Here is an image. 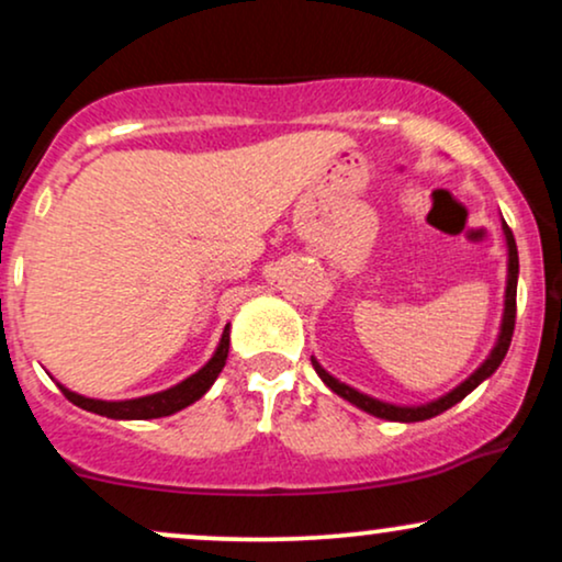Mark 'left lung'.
Here are the masks:
<instances>
[{
  "label": "left lung",
  "mask_w": 562,
  "mask_h": 562,
  "mask_svg": "<svg viewBox=\"0 0 562 562\" xmlns=\"http://www.w3.org/2000/svg\"><path fill=\"white\" fill-rule=\"evenodd\" d=\"M503 235H505V248H508V274H505V301H503V319H499V333L495 346H492L490 356L484 358L479 367L471 371L465 380L452 387L445 395L435 397L429 403H418V405H397V403H387L380 401V397H371L367 392L350 387V384L340 382L335 374H329L327 369L316 361V356H311V363H314V371L319 374V380L327 384L335 395H340L342 401H348L356 408L367 411V414L384 418V422H401V424H414V422H427V418H435L442 414V411L452 408L456 403H461L469 392H474L479 384L484 380H490L495 374L499 363H503L505 353H508L510 340H513V327H516V290H518V248H516V238H513L510 227L505 225L503 220Z\"/></svg>",
  "instance_id": "left-lung-1"
}]
</instances>
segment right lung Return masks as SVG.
I'll return each mask as SVG.
<instances>
[{
  "mask_svg": "<svg viewBox=\"0 0 562 562\" xmlns=\"http://www.w3.org/2000/svg\"><path fill=\"white\" fill-rule=\"evenodd\" d=\"M229 353V324L222 329L220 342H216L214 353L209 361L201 367L199 371H193L191 376L172 384V387L151 392V395H140V397H127V401H101V397H86L80 392H72L70 387H65L63 382H57V387L65 392V397L70 403H76L78 408L91 411V414L114 418V422H146V418H161V416H172L178 411L188 408L195 401L206 395L212 390V384L216 382V376L222 374L225 369Z\"/></svg>",
  "mask_w": 562,
  "mask_h": 562,
  "instance_id": "add662e5",
  "label": "right lung"
}]
</instances>
